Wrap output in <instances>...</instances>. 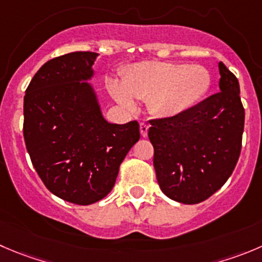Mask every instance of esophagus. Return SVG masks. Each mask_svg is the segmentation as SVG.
Returning a JSON list of instances; mask_svg holds the SVG:
<instances>
[{
	"mask_svg": "<svg viewBox=\"0 0 262 262\" xmlns=\"http://www.w3.org/2000/svg\"><path fill=\"white\" fill-rule=\"evenodd\" d=\"M139 130H141L142 137H147V132H148V125L146 123L139 124Z\"/></svg>",
	"mask_w": 262,
	"mask_h": 262,
	"instance_id": "obj_1",
	"label": "esophagus"
}]
</instances>
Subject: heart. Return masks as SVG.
Wrapping results in <instances>:
<instances>
[{
    "mask_svg": "<svg viewBox=\"0 0 262 262\" xmlns=\"http://www.w3.org/2000/svg\"><path fill=\"white\" fill-rule=\"evenodd\" d=\"M211 87V75L201 65L146 61L124 74L123 83L110 80L114 98L125 108L136 100L148 101V110L160 118H174L195 106Z\"/></svg>",
    "mask_w": 262,
    "mask_h": 262,
    "instance_id": "b5f03b06",
    "label": "heart"
}]
</instances>
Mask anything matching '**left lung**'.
<instances>
[{"instance_id": "8db88e82", "label": "left lung", "mask_w": 262, "mask_h": 262, "mask_svg": "<svg viewBox=\"0 0 262 262\" xmlns=\"http://www.w3.org/2000/svg\"><path fill=\"white\" fill-rule=\"evenodd\" d=\"M219 93L174 118L151 120L148 138L162 192L177 202L199 204L232 175L242 147L245 108L239 83L223 62Z\"/></svg>"}]
</instances>
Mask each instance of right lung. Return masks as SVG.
Here are the masks:
<instances>
[{
  "label": "right lung",
  "instance_id": "obj_1",
  "mask_svg": "<svg viewBox=\"0 0 262 262\" xmlns=\"http://www.w3.org/2000/svg\"><path fill=\"white\" fill-rule=\"evenodd\" d=\"M98 53L72 52L47 61L24 97V139L47 189L77 205L108 194L119 166L138 142L139 124L108 123L91 80Z\"/></svg>",
  "mask_w": 262,
  "mask_h": 262
}]
</instances>
